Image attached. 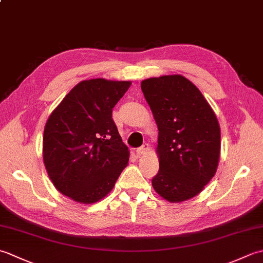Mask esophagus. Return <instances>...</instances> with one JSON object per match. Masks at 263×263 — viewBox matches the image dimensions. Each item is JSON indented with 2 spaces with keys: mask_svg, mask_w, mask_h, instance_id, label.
Here are the masks:
<instances>
[{
  "mask_svg": "<svg viewBox=\"0 0 263 263\" xmlns=\"http://www.w3.org/2000/svg\"><path fill=\"white\" fill-rule=\"evenodd\" d=\"M149 149H150L149 144H148V143H143L141 147H139V148L137 149V154H138L139 156H142V155H144V154H147V153L149 152Z\"/></svg>",
  "mask_w": 263,
  "mask_h": 263,
  "instance_id": "34e87169",
  "label": "esophagus"
}]
</instances>
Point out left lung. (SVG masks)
<instances>
[{
    "label": "left lung",
    "instance_id": "left-lung-1",
    "mask_svg": "<svg viewBox=\"0 0 263 263\" xmlns=\"http://www.w3.org/2000/svg\"><path fill=\"white\" fill-rule=\"evenodd\" d=\"M141 90L159 130V171L153 186L170 202L191 199L217 171V117L199 89L180 74L143 80Z\"/></svg>",
    "mask_w": 263,
    "mask_h": 263
}]
</instances>
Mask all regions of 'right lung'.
I'll return each mask as SVG.
<instances>
[{
  "mask_svg": "<svg viewBox=\"0 0 263 263\" xmlns=\"http://www.w3.org/2000/svg\"><path fill=\"white\" fill-rule=\"evenodd\" d=\"M130 81H81L49 116L43 158L59 191L77 202L93 203L110 192L128 161L111 117Z\"/></svg>",
  "mask_w": 263,
  "mask_h": 263,
  "instance_id": "1",
  "label": "right lung"
}]
</instances>
